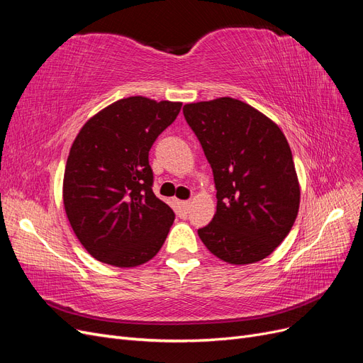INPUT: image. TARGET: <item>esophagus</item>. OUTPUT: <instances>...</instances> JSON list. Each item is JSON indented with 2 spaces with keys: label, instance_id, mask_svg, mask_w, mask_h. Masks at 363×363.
I'll list each match as a JSON object with an SVG mask.
<instances>
[{
  "label": "esophagus",
  "instance_id": "obj_1",
  "mask_svg": "<svg viewBox=\"0 0 363 363\" xmlns=\"http://www.w3.org/2000/svg\"><path fill=\"white\" fill-rule=\"evenodd\" d=\"M189 206H191V203H189V201H177V207H179V211H180V213H182V215H186V213H188V211H189Z\"/></svg>",
  "mask_w": 363,
  "mask_h": 363
}]
</instances>
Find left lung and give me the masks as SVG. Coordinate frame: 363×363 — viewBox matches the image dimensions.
Segmentation results:
<instances>
[{
	"instance_id": "1",
	"label": "left lung",
	"mask_w": 363,
	"mask_h": 363,
	"mask_svg": "<svg viewBox=\"0 0 363 363\" xmlns=\"http://www.w3.org/2000/svg\"><path fill=\"white\" fill-rule=\"evenodd\" d=\"M183 115L213 171L216 212L199 230L213 256L232 265L268 257L300 208V182L280 127L252 106L223 96L184 104Z\"/></svg>"
}]
</instances>
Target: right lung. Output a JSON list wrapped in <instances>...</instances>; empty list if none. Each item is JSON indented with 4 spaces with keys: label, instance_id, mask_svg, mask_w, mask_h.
<instances>
[{
    "label": "right lung",
    "instance_id": "1",
    "mask_svg": "<svg viewBox=\"0 0 363 363\" xmlns=\"http://www.w3.org/2000/svg\"><path fill=\"white\" fill-rule=\"evenodd\" d=\"M180 108V101L123 98L87 119L74 139L63 206L77 239L94 259L133 268L162 248L175 215L152 192L148 152Z\"/></svg>",
    "mask_w": 363,
    "mask_h": 363
}]
</instances>
